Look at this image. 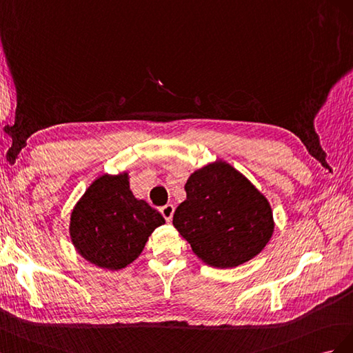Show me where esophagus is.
<instances>
[{
	"mask_svg": "<svg viewBox=\"0 0 353 353\" xmlns=\"http://www.w3.org/2000/svg\"><path fill=\"white\" fill-rule=\"evenodd\" d=\"M161 214L164 216V219L167 220V221H170L171 220V217H173V213H174V205L173 204H167V205H164V207H161Z\"/></svg>",
	"mask_w": 353,
	"mask_h": 353,
	"instance_id": "1",
	"label": "esophagus"
}]
</instances>
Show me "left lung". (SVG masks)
<instances>
[{"label":"left lung","instance_id":"left-lung-1","mask_svg":"<svg viewBox=\"0 0 353 353\" xmlns=\"http://www.w3.org/2000/svg\"><path fill=\"white\" fill-rule=\"evenodd\" d=\"M173 225L204 263L226 269L257 256L274 232L268 199L232 165L216 161L188 179Z\"/></svg>","mask_w":353,"mask_h":353}]
</instances>
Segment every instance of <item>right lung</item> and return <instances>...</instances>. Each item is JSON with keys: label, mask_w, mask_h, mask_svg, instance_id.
Returning a JSON list of instances; mask_svg holds the SVG:
<instances>
[{"label": "right lung", "mask_w": 353, "mask_h": 353, "mask_svg": "<svg viewBox=\"0 0 353 353\" xmlns=\"http://www.w3.org/2000/svg\"><path fill=\"white\" fill-rule=\"evenodd\" d=\"M164 223L158 210L134 198L127 173L105 174L75 205L69 232L85 260L118 270L139 257L149 235Z\"/></svg>", "instance_id": "obj_1"}]
</instances>
